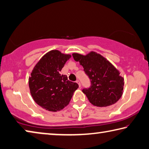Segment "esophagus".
Segmentation results:
<instances>
[{"label":"esophagus","instance_id":"obj_1","mask_svg":"<svg viewBox=\"0 0 149 149\" xmlns=\"http://www.w3.org/2000/svg\"><path fill=\"white\" fill-rule=\"evenodd\" d=\"M76 82H77V83L78 84H79V87H80V81H79V80H77Z\"/></svg>","mask_w":149,"mask_h":149}]
</instances>
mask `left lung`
<instances>
[{
	"label": "left lung",
	"instance_id": "1",
	"mask_svg": "<svg viewBox=\"0 0 149 149\" xmlns=\"http://www.w3.org/2000/svg\"><path fill=\"white\" fill-rule=\"evenodd\" d=\"M91 80V85L82 90L94 106L106 107L116 103L123 94L124 79L116 68L106 58L92 52L86 55L73 53Z\"/></svg>",
	"mask_w": 149,
	"mask_h": 149
}]
</instances>
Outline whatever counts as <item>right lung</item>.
Instances as JSON below:
<instances>
[{
    "label": "right lung",
    "mask_w": 149,
    "mask_h": 149,
    "mask_svg": "<svg viewBox=\"0 0 149 149\" xmlns=\"http://www.w3.org/2000/svg\"><path fill=\"white\" fill-rule=\"evenodd\" d=\"M70 57L59 51H51L43 56L31 73L28 82L31 96L46 110L57 111L64 108L79 88L76 82L60 74Z\"/></svg>",
    "instance_id": "obj_1"
}]
</instances>
